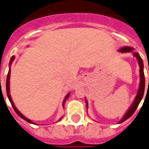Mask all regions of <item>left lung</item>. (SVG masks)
<instances>
[{
    "label": "left lung",
    "mask_w": 149,
    "mask_h": 149,
    "mask_svg": "<svg viewBox=\"0 0 149 149\" xmlns=\"http://www.w3.org/2000/svg\"><path fill=\"white\" fill-rule=\"evenodd\" d=\"M133 48L130 47H124L121 48L120 49H118V51L121 53H127V52H131L133 51ZM133 56L136 57L137 58V61H138V63H139L140 66V77H141V81H140V85H139V89H138V91H137V94H136V96L135 98V100L133 101V104L131 105V107H130V109L128 110L127 112L125 113V116L123 117L122 118V120H120L118 123H122L124 121H125L126 119H128L130 117H131L133 114V113L135 112V111L137 108V107L139 105V103L141 101L142 98H143V95H144V92H145V73H144V64H143V61H142L141 56L139 55V54L136 52L133 53ZM148 86H149V79H148ZM86 101V105L88 107V101L85 100Z\"/></svg>",
    "instance_id": "obj_1"
}]
</instances>
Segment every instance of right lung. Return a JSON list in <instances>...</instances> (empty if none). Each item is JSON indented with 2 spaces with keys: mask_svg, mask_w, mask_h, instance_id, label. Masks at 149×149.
<instances>
[{
  "mask_svg": "<svg viewBox=\"0 0 149 149\" xmlns=\"http://www.w3.org/2000/svg\"><path fill=\"white\" fill-rule=\"evenodd\" d=\"M14 58H15V57H14V56H13V57H12V58H11V60H10V62H9V66L11 65V64L13 63V60H14ZM10 73H11V69H10V67H9V70H8V75H7V80H6V92H7L8 98V100H9L10 102H11V104H12V106H13V109H14V111H16V114H18L19 116L21 118H23V119L25 120V121H27V122H29V123H33V122H31V120L28 119V118H26L25 116H24V115H23V114H22L21 113H20V112H19L18 110H17V108H16V107H15L14 103H13V100H12V98H11V95H10V93H9V92H10V91H9ZM69 95H70V93H69V94L65 96V100H64V101H63V107H64V105H65V100H67L68 98H69ZM33 124H34V123H33Z\"/></svg>",
  "mask_w": 149,
  "mask_h": 149,
  "instance_id": "obj_1",
  "label": "right lung"
}]
</instances>
